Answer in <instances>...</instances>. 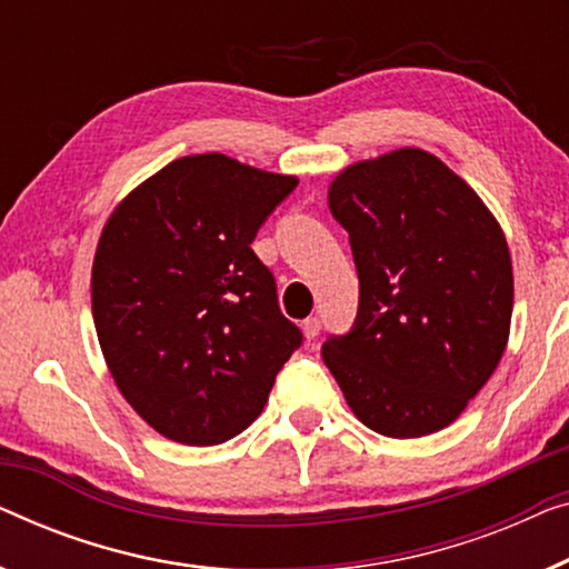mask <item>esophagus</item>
Listing matches in <instances>:
<instances>
[{
    "instance_id": "obj_1",
    "label": "esophagus",
    "mask_w": 569,
    "mask_h": 569,
    "mask_svg": "<svg viewBox=\"0 0 569 569\" xmlns=\"http://www.w3.org/2000/svg\"><path fill=\"white\" fill-rule=\"evenodd\" d=\"M302 333H305V339H308V341H316L318 333H320V318L302 320Z\"/></svg>"
}]
</instances>
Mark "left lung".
Returning <instances> with one entry per match:
<instances>
[{
  "instance_id": "1",
  "label": "left lung",
  "mask_w": 569,
  "mask_h": 569,
  "mask_svg": "<svg viewBox=\"0 0 569 569\" xmlns=\"http://www.w3.org/2000/svg\"><path fill=\"white\" fill-rule=\"evenodd\" d=\"M328 208L349 233L359 308L349 331L326 339V367L372 431H441L506 351L513 271L503 230L475 189L421 148L341 171Z\"/></svg>"
}]
</instances>
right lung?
Wrapping results in <instances>:
<instances>
[{"mask_svg":"<svg viewBox=\"0 0 569 569\" xmlns=\"http://www.w3.org/2000/svg\"><path fill=\"white\" fill-rule=\"evenodd\" d=\"M298 187L223 153L184 156L107 220L92 316L122 398L161 436L212 447L257 421L302 331L251 243Z\"/></svg>","mask_w":569,"mask_h":569,"instance_id":"right-lung-1","label":"right lung"}]
</instances>
